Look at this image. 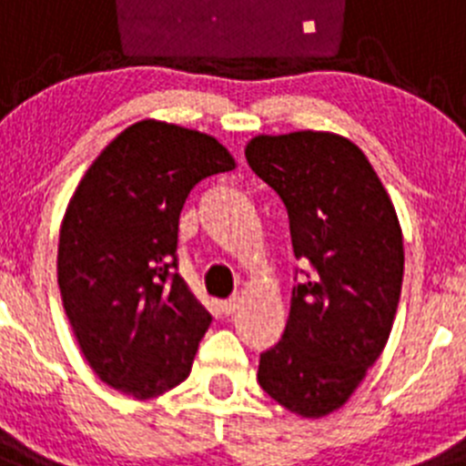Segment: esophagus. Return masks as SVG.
<instances>
[{"instance_id": "obj_1", "label": "esophagus", "mask_w": 466, "mask_h": 466, "mask_svg": "<svg viewBox=\"0 0 466 466\" xmlns=\"http://www.w3.org/2000/svg\"><path fill=\"white\" fill-rule=\"evenodd\" d=\"M240 303H242L240 296H233V299H228V300H224V303H221V312H224V315H233V312L240 308Z\"/></svg>"}]
</instances>
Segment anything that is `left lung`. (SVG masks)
Here are the masks:
<instances>
[{"instance_id":"obj_1","label":"left lung","mask_w":466,"mask_h":466,"mask_svg":"<svg viewBox=\"0 0 466 466\" xmlns=\"http://www.w3.org/2000/svg\"><path fill=\"white\" fill-rule=\"evenodd\" d=\"M245 156L282 198L294 257L310 263L282 339L258 361V385L291 413L322 418L352 397L390 339L401 226L364 151L340 135H257Z\"/></svg>"}]
</instances>
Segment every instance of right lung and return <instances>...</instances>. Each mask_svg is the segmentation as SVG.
Wrapping results in <instances>:
<instances>
[{
	"instance_id": "add662e5",
	"label": "right lung",
	"mask_w": 466,
	"mask_h": 466,
	"mask_svg": "<svg viewBox=\"0 0 466 466\" xmlns=\"http://www.w3.org/2000/svg\"><path fill=\"white\" fill-rule=\"evenodd\" d=\"M233 167L209 135L147 118L106 144L69 198L65 312L90 369L127 397L154 399L191 373L212 317L175 273L179 214L198 182Z\"/></svg>"
}]
</instances>
